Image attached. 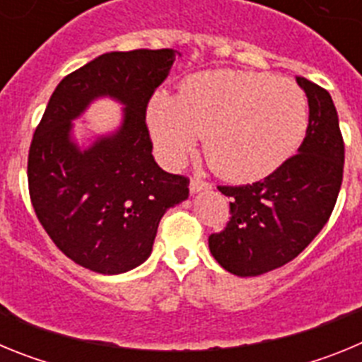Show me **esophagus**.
Here are the masks:
<instances>
[{"label":"esophagus","instance_id":"esophagus-1","mask_svg":"<svg viewBox=\"0 0 362 362\" xmlns=\"http://www.w3.org/2000/svg\"><path fill=\"white\" fill-rule=\"evenodd\" d=\"M210 187H212V185L206 183V181H203V179H199V177H192V181H190L192 194H197V192H201V190H209Z\"/></svg>","mask_w":362,"mask_h":362}]
</instances>
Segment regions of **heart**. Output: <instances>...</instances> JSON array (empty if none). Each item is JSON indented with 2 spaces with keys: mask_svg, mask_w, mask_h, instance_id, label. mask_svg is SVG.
Listing matches in <instances>:
<instances>
[{
  "mask_svg": "<svg viewBox=\"0 0 362 362\" xmlns=\"http://www.w3.org/2000/svg\"><path fill=\"white\" fill-rule=\"evenodd\" d=\"M150 136L168 165H179L203 134L206 163L221 177L252 183L292 158L308 132L305 92L268 74L212 70L194 74L177 98L153 95Z\"/></svg>",
  "mask_w": 362,
  "mask_h": 362,
  "instance_id": "obj_1",
  "label": "heart"
}]
</instances>
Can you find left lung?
I'll use <instances>...</instances> for the list:
<instances>
[{
	"label": "left lung",
	"mask_w": 362,
	"mask_h": 362,
	"mask_svg": "<svg viewBox=\"0 0 362 362\" xmlns=\"http://www.w3.org/2000/svg\"><path fill=\"white\" fill-rule=\"evenodd\" d=\"M310 123L299 153L252 185L217 187L232 199L226 228L209 238L221 267L254 277L296 259L332 216L343 183L344 141L332 95L297 76Z\"/></svg>",
	"instance_id": "left-lung-1"
}]
</instances>
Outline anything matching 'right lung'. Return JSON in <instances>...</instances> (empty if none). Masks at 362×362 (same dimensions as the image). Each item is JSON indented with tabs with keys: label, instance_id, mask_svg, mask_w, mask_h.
I'll list each match as a JSON object with an SVG mask.
<instances>
[{
	"label": "right lung",
	"instance_id": "right-lung-1",
	"mask_svg": "<svg viewBox=\"0 0 362 362\" xmlns=\"http://www.w3.org/2000/svg\"><path fill=\"white\" fill-rule=\"evenodd\" d=\"M177 50L108 52L56 86L28 150V194L45 232L74 263L114 276L148 259L159 221L188 197L190 179L152 156L146 107ZM125 105L124 124L86 151L69 139L71 119L92 98Z\"/></svg>",
	"mask_w": 362,
	"mask_h": 362
}]
</instances>
